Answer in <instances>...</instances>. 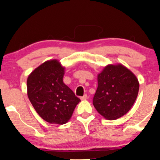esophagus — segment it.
<instances>
[{"mask_svg":"<svg viewBox=\"0 0 160 160\" xmlns=\"http://www.w3.org/2000/svg\"><path fill=\"white\" fill-rule=\"evenodd\" d=\"M87 98H88V97H87V94H84L83 96H82V97L80 98V100H87Z\"/></svg>","mask_w":160,"mask_h":160,"instance_id":"obj_1","label":"esophagus"}]
</instances>
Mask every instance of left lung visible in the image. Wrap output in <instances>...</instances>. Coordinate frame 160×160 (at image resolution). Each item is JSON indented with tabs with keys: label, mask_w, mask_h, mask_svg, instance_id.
<instances>
[{
	"label": "left lung",
	"mask_w": 160,
	"mask_h": 160,
	"mask_svg": "<svg viewBox=\"0 0 160 160\" xmlns=\"http://www.w3.org/2000/svg\"><path fill=\"white\" fill-rule=\"evenodd\" d=\"M139 87L138 78L127 67L121 64H108L98 75L93 104L105 119L117 120L131 109Z\"/></svg>",
	"instance_id": "8db88e82"
}]
</instances>
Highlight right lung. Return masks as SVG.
<instances>
[{
    "instance_id": "add662e5",
    "label": "right lung",
    "mask_w": 160,
    "mask_h": 160,
    "mask_svg": "<svg viewBox=\"0 0 160 160\" xmlns=\"http://www.w3.org/2000/svg\"><path fill=\"white\" fill-rule=\"evenodd\" d=\"M64 67L51 60L33 70L27 80L28 96L36 111L50 124H64L70 120L80 100L63 82Z\"/></svg>"
}]
</instances>
